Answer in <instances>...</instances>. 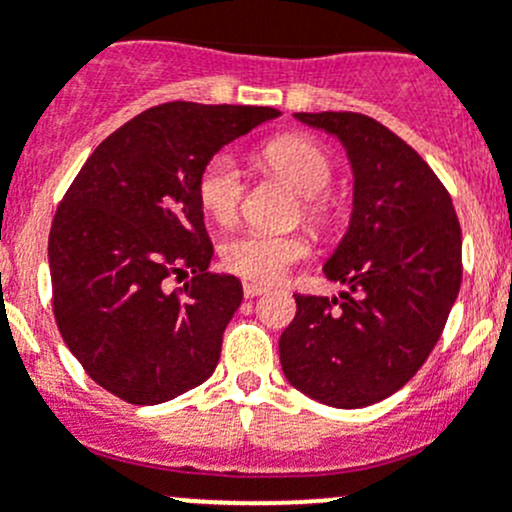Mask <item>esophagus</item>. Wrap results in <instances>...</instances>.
Here are the masks:
<instances>
[{"label": "esophagus", "instance_id": "34e87169", "mask_svg": "<svg viewBox=\"0 0 512 512\" xmlns=\"http://www.w3.org/2000/svg\"><path fill=\"white\" fill-rule=\"evenodd\" d=\"M267 292V287H262V285H255V282H245V285H242V294H245L247 299H252V297H260V294H265Z\"/></svg>", "mask_w": 512, "mask_h": 512}]
</instances>
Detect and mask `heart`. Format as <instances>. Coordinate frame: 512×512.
<instances>
[{
    "instance_id": "1",
    "label": "heart",
    "mask_w": 512,
    "mask_h": 512,
    "mask_svg": "<svg viewBox=\"0 0 512 512\" xmlns=\"http://www.w3.org/2000/svg\"><path fill=\"white\" fill-rule=\"evenodd\" d=\"M260 163L299 195L297 218H304V223L322 235L337 227L339 200L327 190L334 178V160L317 141L294 133L280 136L262 146ZM242 190L240 165L230 153H215L203 165L195 185L200 208L220 225L235 223ZM307 252L309 242L302 232L247 230L223 242L220 260L232 275L267 285L280 280Z\"/></svg>"
}]
</instances>
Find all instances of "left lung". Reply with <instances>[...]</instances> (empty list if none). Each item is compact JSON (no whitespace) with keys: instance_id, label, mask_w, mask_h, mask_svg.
<instances>
[{"instance_id":"1","label":"left lung","mask_w":512,"mask_h":512,"mask_svg":"<svg viewBox=\"0 0 512 512\" xmlns=\"http://www.w3.org/2000/svg\"><path fill=\"white\" fill-rule=\"evenodd\" d=\"M332 133L354 170L347 235L324 265L339 297L294 294L280 337L287 381L319 404L361 409L399 391L441 339L463 277L451 195L414 148L352 111L294 113Z\"/></svg>"}]
</instances>
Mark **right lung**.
<instances>
[{"label":"right lung","mask_w":512,"mask_h":512,"mask_svg":"<svg viewBox=\"0 0 512 512\" xmlns=\"http://www.w3.org/2000/svg\"><path fill=\"white\" fill-rule=\"evenodd\" d=\"M280 116L267 106L173 101L138 113L91 153L49 232L54 319L86 374L153 406L210 379L242 302L208 272L198 175L220 148ZM194 272L170 293L173 274Z\"/></svg>","instance_id":"1"}]
</instances>
